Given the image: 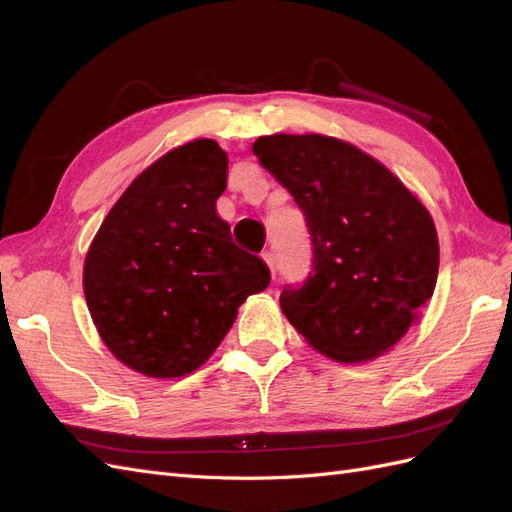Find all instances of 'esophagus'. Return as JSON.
<instances>
[{
    "label": "esophagus",
    "instance_id": "esophagus-1",
    "mask_svg": "<svg viewBox=\"0 0 512 512\" xmlns=\"http://www.w3.org/2000/svg\"><path fill=\"white\" fill-rule=\"evenodd\" d=\"M262 260H265V265H267L269 271L275 275V258H273V254H271V252H265V254H262Z\"/></svg>",
    "mask_w": 512,
    "mask_h": 512
}]
</instances>
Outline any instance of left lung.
Returning a JSON list of instances; mask_svg holds the SVG:
<instances>
[{
    "label": "left lung",
    "mask_w": 512,
    "mask_h": 512,
    "mask_svg": "<svg viewBox=\"0 0 512 512\" xmlns=\"http://www.w3.org/2000/svg\"><path fill=\"white\" fill-rule=\"evenodd\" d=\"M252 149L312 235L314 269L280 297L288 322L337 363L389 352L436 288L440 245L427 207L384 164L333 136L271 134Z\"/></svg>",
    "instance_id": "8db88e82"
}]
</instances>
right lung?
<instances>
[{
  "label": "right lung",
  "mask_w": 512,
  "mask_h": 512,
  "mask_svg": "<svg viewBox=\"0 0 512 512\" xmlns=\"http://www.w3.org/2000/svg\"><path fill=\"white\" fill-rule=\"evenodd\" d=\"M226 177L228 156L211 138L170 149L128 185L87 250L83 290L98 335L147 378L192 374L271 282L215 211Z\"/></svg>",
  "instance_id": "1"
}]
</instances>
